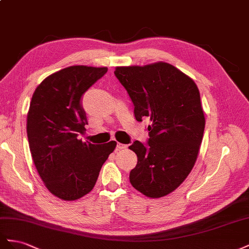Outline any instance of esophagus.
Here are the masks:
<instances>
[{"label":"esophagus","instance_id":"1","mask_svg":"<svg viewBox=\"0 0 249 249\" xmlns=\"http://www.w3.org/2000/svg\"><path fill=\"white\" fill-rule=\"evenodd\" d=\"M126 148H127V145H124V144L118 143V145H117V149H118V150H125Z\"/></svg>","mask_w":249,"mask_h":249}]
</instances>
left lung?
Returning a JSON list of instances; mask_svg holds the SVG:
<instances>
[{
	"mask_svg": "<svg viewBox=\"0 0 249 249\" xmlns=\"http://www.w3.org/2000/svg\"><path fill=\"white\" fill-rule=\"evenodd\" d=\"M115 75L134 105V117L147 118L145 146H129L138 164L132 187L147 197L160 198L178 188L193 169L202 142L205 119L194 80L170 63L117 67Z\"/></svg>",
	"mask_w": 249,
	"mask_h": 249,
	"instance_id": "obj_1",
	"label": "left lung"
}]
</instances>
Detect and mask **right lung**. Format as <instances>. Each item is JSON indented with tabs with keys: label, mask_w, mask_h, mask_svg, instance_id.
Here are the masks:
<instances>
[{
	"label": "right lung",
	"mask_w": 249,
	"mask_h": 249,
	"mask_svg": "<svg viewBox=\"0 0 249 249\" xmlns=\"http://www.w3.org/2000/svg\"><path fill=\"white\" fill-rule=\"evenodd\" d=\"M107 68L72 66L48 76L32 96L27 134L35 168L46 188L62 200H77L95 187L117 142L95 145L78 139L87 115L81 98Z\"/></svg>",
	"instance_id": "obj_1"
}]
</instances>
